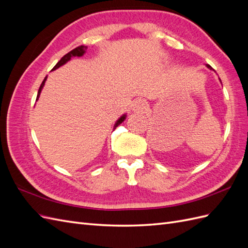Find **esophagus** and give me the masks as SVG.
<instances>
[{"mask_svg":"<svg viewBox=\"0 0 248 248\" xmlns=\"http://www.w3.org/2000/svg\"><path fill=\"white\" fill-rule=\"evenodd\" d=\"M147 108V103L145 100L137 98L134 99L132 102V109L133 110H138V111H142Z\"/></svg>","mask_w":248,"mask_h":248,"instance_id":"1","label":"esophagus"}]
</instances>
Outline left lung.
Returning <instances> with one entry per match:
<instances>
[{
  "label": "left lung",
  "instance_id": "8db88e82",
  "mask_svg": "<svg viewBox=\"0 0 248 248\" xmlns=\"http://www.w3.org/2000/svg\"><path fill=\"white\" fill-rule=\"evenodd\" d=\"M207 67H208V68H210V69H212V67L210 66V65H207Z\"/></svg>",
  "mask_w": 248,
  "mask_h": 248
}]
</instances>
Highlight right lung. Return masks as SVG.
<instances>
[{
  "label": "right lung",
  "mask_w": 248,
  "mask_h": 248,
  "mask_svg": "<svg viewBox=\"0 0 248 248\" xmlns=\"http://www.w3.org/2000/svg\"><path fill=\"white\" fill-rule=\"evenodd\" d=\"M86 46H78V47H76L74 49H72V50H70L68 54H66L61 60H60V61L56 64V66L54 67V68H52V70H55V69H57V68H59L60 66H62V65H64L65 63H67L69 61V60L71 59V58H73V57H81L82 55L85 54V51H86ZM46 78L43 79V81H42V84L40 85V88H39V90H38V94H37V98H36V100H38V98H39V95H40V93H41V90H42V88H43V86H44V82H46ZM125 118H126V116L124 115V116H122L121 118H120L118 121L116 122V124H115V128L116 127L118 126V125H120L121 124L124 120H125Z\"/></svg>",
  "instance_id": "1"
}]
</instances>
